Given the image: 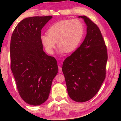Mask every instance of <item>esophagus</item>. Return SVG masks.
Listing matches in <instances>:
<instances>
[{
  "label": "esophagus",
  "mask_w": 121,
  "mask_h": 121,
  "mask_svg": "<svg viewBox=\"0 0 121 121\" xmlns=\"http://www.w3.org/2000/svg\"><path fill=\"white\" fill-rule=\"evenodd\" d=\"M58 68H59V72L60 73H62V68H61L59 65H58Z\"/></svg>",
  "instance_id": "obj_1"
}]
</instances>
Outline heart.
<instances>
[{"label":"heart","instance_id":"b5f03b06","mask_svg":"<svg viewBox=\"0 0 121 121\" xmlns=\"http://www.w3.org/2000/svg\"><path fill=\"white\" fill-rule=\"evenodd\" d=\"M47 32L48 35L41 36V40L48 53H53L56 42L61 53H71L80 44L84 26L79 20H65L53 24Z\"/></svg>","mask_w":121,"mask_h":121}]
</instances>
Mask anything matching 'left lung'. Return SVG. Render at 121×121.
<instances>
[{"mask_svg":"<svg viewBox=\"0 0 121 121\" xmlns=\"http://www.w3.org/2000/svg\"><path fill=\"white\" fill-rule=\"evenodd\" d=\"M87 26L83 42L63 61L62 70L69 96L75 101L92 99L99 91L106 74L107 46L99 28L86 16Z\"/></svg>","mask_w":121,"mask_h":121,"instance_id":"obj_1","label":"left lung"}]
</instances>
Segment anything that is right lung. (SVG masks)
Masks as SVG:
<instances>
[{
	"instance_id": "add662e5",
	"label": "right lung",
	"mask_w": 121,
	"mask_h": 121,
	"mask_svg": "<svg viewBox=\"0 0 121 121\" xmlns=\"http://www.w3.org/2000/svg\"><path fill=\"white\" fill-rule=\"evenodd\" d=\"M52 17L26 18L12 35L11 69L20 97L31 105H40L46 101L58 72L56 59L44 52L41 40V30Z\"/></svg>"
}]
</instances>
